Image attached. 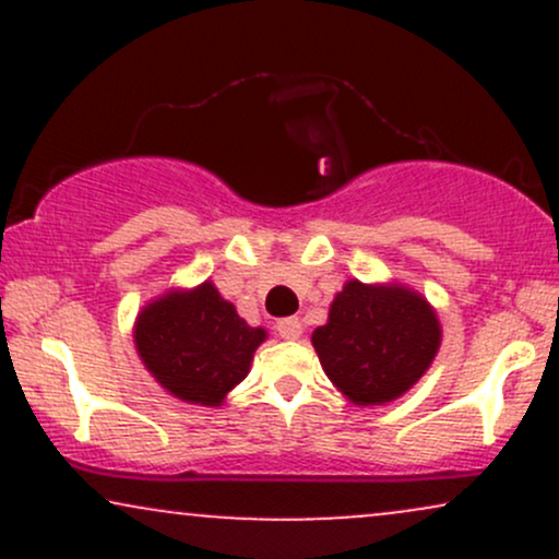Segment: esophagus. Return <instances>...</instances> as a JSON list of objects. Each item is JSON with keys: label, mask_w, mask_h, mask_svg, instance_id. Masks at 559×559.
Wrapping results in <instances>:
<instances>
[{"label": "esophagus", "mask_w": 559, "mask_h": 559, "mask_svg": "<svg viewBox=\"0 0 559 559\" xmlns=\"http://www.w3.org/2000/svg\"><path fill=\"white\" fill-rule=\"evenodd\" d=\"M275 331H278L281 338H286V342H294V338L301 336V320L299 318H284L275 323Z\"/></svg>", "instance_id": "1"}]
</instances>
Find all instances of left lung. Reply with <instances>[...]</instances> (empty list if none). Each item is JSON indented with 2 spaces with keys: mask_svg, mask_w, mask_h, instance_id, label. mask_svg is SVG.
I'll return each instance as SVG.
<instances>
[{
  "mask_svg": "<svg viewBox=\"0 0 559 559\" xmlns=\"http://www.w3.org/2000/svg\"><path fill=\"white\" fill-rule=\"evenodd\" d=\"M441 344L433 307L402 284L349 281L312 333L320 365L349 402L386 404L420 381Z\"/></svg>",
  "mask_w": 559,
  "mask_h": 559,
  "instance_id": "1",
  "label": "left lung"
}]
</instances>
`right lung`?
Instances as JSON below:
<instances>
[{
	"mask_svg": "<svg viewBox=\"0 0 559 559\" xmlns=\"http://www.w3.org/2000/svg\"><path fill=\"white\" fill-rule=\"evenodd\" d=\"M265 336V329L247 325L210 281L150 301L133 325L141 362L159 386L204 407H217L247 378Z\"/></svg>",
	"mask_w": 559,
	"mask_h": 559,
	"instance_id": "1",
	"label": "right lung"
}]
</instances>
